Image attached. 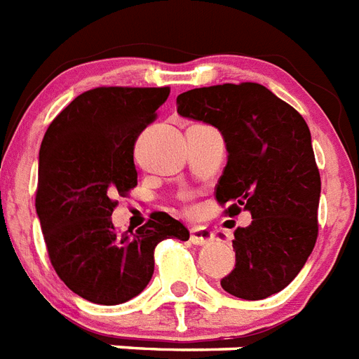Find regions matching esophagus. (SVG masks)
I'll return each mask as SVG.
<instances>
[{
	"mask_svg": "<svg viewBox=\"0 0 359 359\" xmlns=\"http://www.w3.org/2000/svg\"><path fill=\"white\" fill-rule=\"evenodd\" d=\"M215 239V233L211 229L202 228V226H198V228L191 229V243L193 245H209L211 241Z\"/></svg>",
	"mask_w": 359,
	"mask_h": 359,
	"instance_id": "esophagus-1",
	"label": "esophagus"
}]
</instances>
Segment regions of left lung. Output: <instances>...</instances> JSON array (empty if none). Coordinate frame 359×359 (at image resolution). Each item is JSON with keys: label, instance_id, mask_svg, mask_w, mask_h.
<instances>
[{"label": "left lung", "instance_id": "8db88e82", "mask_svg": "<svg viewBox=\"0 0 359 359\" xmlns=\"http://www.w3.org/2000/svg\"><path fill=\"white\" fill-rule=\"evenodd\" d=\"M177 113L215 126L228 163L217 202L229 217L250 211L235 229V269L220 280L229 294L261 300L293 282L313 252L320 176L311 133L289 103L259 83H224L177 96Z\"/></svg>", "mask_w": 359, "mask_h": 359}]
</instances>
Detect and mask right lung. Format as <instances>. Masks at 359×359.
Returning a JSON list of instances; mask_svg holds the SVG:
<instances>
[{"label": "right lung", "mask_w": 359, "mask_h": 359, "mask_svg": "<svg viewBox=\"0 0 359 359\" xmlns=\"http://www.w3.org/2000/svg\"><path fill=\"white\" fill-rule=\"evenodd\" d=\"M168 87H98L57 114L39 154L34 208L51 265L66 287L88 302L116 306L148 285L154 250L163 239H189L165 211L120 233L114 196L137 185L135 140L151 124Z\"/></svg>", "instance_id": "right-lung-1"}]
</instances>
